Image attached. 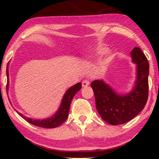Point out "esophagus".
Wrapping results in <instances>:
<instances>
[{"label":"esophagus","mask_w":159,"mask_h":159,"mask_svg":"<svg viewBox=\"0 0 159 159\" xmlns=\"http://www.w3.org/2000/svg\"><path fill=\"white\" fill-rule=\"evenodd\" d=\"M82 84H83V87H87V86H89L90 85V81L88 80H83Z\"/></svg>","instance_id":"34e87169"}]
</instances>
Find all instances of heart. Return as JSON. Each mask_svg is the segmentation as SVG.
Wrapping results in <instances>:
<instances>
[{
  "mask_svg": "<svg viewBox=\"0 0 159 159\" xmlns=\"http://www.w3.org/2000/svg\"><path fill=\"white\" fill-rule=\"evenodd\" d=\"M107 52L106 48H99V51H98V53H99V55H102V54H105Z\"/></svg>",
  "mask_w": 159,
  "mask_h": 159,
  "instance_id": "1",
  "label": "heart"
}]
</instances>
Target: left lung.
<instances>
[{"label": "left lung", "instance_id": "left-lung-1", "mask_svg": "<svg viewBox=\"0 0 159 159\" xmlns=\"http://www.w3.org/2000/svg\"><path fill=\"white\" fill-rule=\"evenodd\" d=\"M131 57L137 65V79L134 89L129 94H117L102 80H94L91 84L97 111L110 125H121L131 120L144 109L148 101V60L139 47L132 50Z\"/></svg>", "mask_w": 159, "mask_h": 159}]
</instances>
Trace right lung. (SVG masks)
Segmentation results:
<instances>
[{
  "label": "right lung",
  "mask_w": 159,
  "mask_h": 159,
  "mask_svg": "<svg viewBox=\"0 0 159 159\" xmlns=\"http://www.w3.org/2000/svg\"><path fill=\"white\" fill-rule=\"evenodd\" d=\"M7 89H8V83H9V74H8V67L7 69ZM82 88V84L81 83H79L74 86H72L71 88H70L69 89L66 91V93H65L63 98H62L61 105H60V109L52 117H51L49 119H42V120H36V119H32L30 118H27L25 116H23L21 113H17L22 118L25 119V121H27L30 124L34 125L35 126H38L40 127H45V128H54L60 125H61L68 118V112H69V108H70V105L72 99L74 97V95L77 93L78 91L81 89Z\"/></svg>",
  "instance_id": "add662e5"
}]
</instances>
